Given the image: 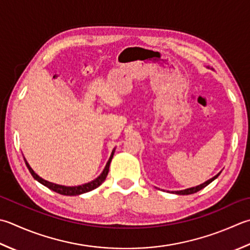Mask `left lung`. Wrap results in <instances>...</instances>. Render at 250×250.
Instances as JSON below:
<instances>
[{"label":"left lung","mask_w":250,"mask_h":250,"mask_svg":"<svg viewBox=\"0 0 250 250\" xmlns=\"http://www.w3.org/2000/svg\"><path fill=\"white\" fill-rule=\"evenodd\" d=\"M219 174L220 173H218L216 177H213V178H211L210 180H208V181H206V182L205 183H203V184H200V185H198V187H195V188H187V189H183V190H177V192H175V194H179V195H189V194H194V193H197L198 190H200V189H203L204 188H206L208 184H210L212 182L213 180H216L218 177H219Z\"/></svg>","instance_id":"8db88e82"}]
</instances>
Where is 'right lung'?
Here are the masks:
<instances>
[{
    "mask_svg": "<svg viewBox=\"0 0 250 250\" xmlns=\"http://www.w3.org/2000/svg\"><path fill=\"white\" fill-rule=\"evenodd\" d=\"M114 153H115V149L112 150L110 157H109L108 161H107V164H106V167H105L104 170H103V172H102V174L100 175V177H97L95 180L91 181V182H89V183H85V184H83V185H79V187H63V185L54 184L52 182H48V181L43 180L42 178L39 177V175L30 168V166H29V164L27 163V161L26 160H24V161H26L27 167H28L29 171H30V173L32 174V177L36 179V180H38L39 182L42 183L43 185H45L46 188H48L50 189L54 190V192H56L58 194L67 195V196H73V195H80V194H83V193L90 192V190L94 189L96 188H99L100 185L103 182H104L106 177H107V174H108L109 165H110V161H111L112 157H114Z\"/></svg>",
    "mask_w": 250,
    "mask_h": 250,
    "instance_id": "add662e5",
    "label": "right lung"
}]
</instances>
